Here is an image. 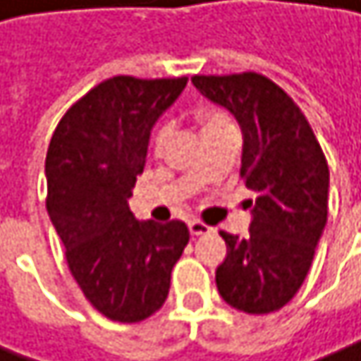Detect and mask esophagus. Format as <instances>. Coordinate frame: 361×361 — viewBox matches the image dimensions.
<instances>
[{
	"mask_svg": "<svg viewBox=\"0 0 361 361\" xmlns=\"http://www.w3.org/2000/svg\"><path fill=\"white\" fill-rule=\"evenodd\" d=\"M213 228H209L207 224H202L200 219H191L189 221V232L193 234V237H200V234H209Z\"/></svg>",
	"mask_w": 361,
	"mask_h": 361,
	"instance_id": "obj_1",
	"label": "esophagus"
}]
</instances>
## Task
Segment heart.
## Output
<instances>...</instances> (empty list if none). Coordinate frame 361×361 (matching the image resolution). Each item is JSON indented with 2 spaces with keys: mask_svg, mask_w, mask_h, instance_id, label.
<instances>
[{
  "mask_svg": "<svg viewBox=\"0 0 361 361\" xmlns=\"http://www.w3.org/2000/svg\"><path fill=\"white\" fill-rule=\"evenodd\" d=\"M221 122H226V118H224L221 114H207V116L202 118V131L209 129V127H215V124H221ZM168 135H170V127H168V124H164V127H159V129L154 131V135H152V146H154V150H161V146L166 144Z\"/></svg>",
  "mask_w": 361,
  "mask_h": 361,
  "instance_id": "obj_1",
  "label": "heart"
}]
</instances>
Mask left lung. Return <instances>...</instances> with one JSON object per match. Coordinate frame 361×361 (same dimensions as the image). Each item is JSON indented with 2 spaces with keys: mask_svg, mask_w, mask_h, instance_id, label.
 Here are the masks:
<instances>
[{
  "mask_svg": "<svg viewBox=\"0 0 361 361\" xmlns=\"http://www.w3.org/2000/svg\"><path fill=\"white\" fill-rule=\"evenodd\" d=\"M193 85L237 118L241 178L256 193L250 234L219 232L226 258L215 282L221 299L247 314L286 305L310 271L327 224L329 170L308 120L280 85L258 73L195 75Z\"/></svg>",
  "mask_w": 361,
  "mask_h": 361,
  "instance_id": "1",
  "label": "left lung"
}]
</instances>
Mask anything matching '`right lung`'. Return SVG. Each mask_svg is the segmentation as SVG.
I'll use <instances>...</instances> for the list:
<instances>
[{
    "label": "right lung",
    "mask_w": 361,
    "mask_h": 361,
    "mask_svg": "<svg viewBox=\"0 0 361 361\" xmlns=\"http://www.w3.org/2000/svg\"><path fill=\"white\" fill-rule=\"evenodd\" d=\"M185 85L111 77L64 114L47 150L51 224L85 299L111 321L137 323L166 303L189 241L183 221H137L129 209L150 131Z\"/></svg>",
    "instance_id": "obj_1"
}]
</instances>
